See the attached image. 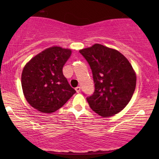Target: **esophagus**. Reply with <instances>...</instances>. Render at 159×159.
Segmentation results:
<instances>
[{
    "label": "esophagus",
    "mask_w": 159,
    "mask_h": 159,
    "mask_svg": "<svg viewBox=\"0 0 159 159\" xmlns=\"http://www.w3.org/2000/svg\"><path fill=\"white\" fill-rule=\"evenodd\" d=\"M80 90H81L80 87H77V88H75V90H76V92H77V93H80Z\"/></svg>",
    "instance_id": "esophagus-1"
}]
</instances>
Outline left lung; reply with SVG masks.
Returning <instances> with one entry per match:
<instances>
[{
    "label": "left lung",
    "mask_w": 159,
    "mask_h": 159,
    "mask_svg": "<svg viewBox=\"0 0 159 159\" xmlns=\"http://www.w3.org/2000/svg\"><path fill=\"white\" fill-rule=\"evenodd\" d=\"M90 65L95 92L87 98L90 107L100 116L118 114L129 103L136 87V73L132 64L116 49L94 44L80 50Z\"/></svg>",
    "instance_id": "8db88e82"
}]
</instances>
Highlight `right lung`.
Returning <instances> with one entry per match:
<instances>
[{
    "label": "right lung",
    "instance_id": "1",
    "mask_svg": "<svg viewBox=\"0 0 159 159\" xmlns=\"http://www.w3.org/2000/svg\"><path fill=\"white\" fill-rule=\"evenodd\" d=\"M71 50L52 46L37 54L24 67L21 87L26 100L38 111L51 114L76 93L63 75Z\"/></svg>",
    "mask_w": 159,
    "mask_h": 159
}]
</instances>
